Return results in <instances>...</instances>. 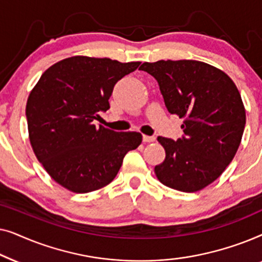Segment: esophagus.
<instances>
[{
  "label": "esophagus",
  "instance_id": "esophagus-1",
  "mask_svg": "<svg viewBox=\"0 0 262 262\" xmlns=\"http://www.w3.org/2000/svg\"><path fill=\"white\" fill-rule=\"evenodd\" d=\"M154 141H155V137H154V136H143V142L144 143H151Z\"/></svg>",
  "mask_w": 262,
  "mask_h": 262
}]
</instances>
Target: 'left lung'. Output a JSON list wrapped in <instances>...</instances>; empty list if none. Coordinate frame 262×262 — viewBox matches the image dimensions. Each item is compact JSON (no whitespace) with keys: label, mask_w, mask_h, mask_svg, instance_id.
Instances as JSON below:
<instances>
[{"label":"left lung","mask_w":262,"mask_h":262,"mask_svg":"<svg viewBox=\"0 0 262 262\" xmlns=\"http://www.w3.org/2000/svg\"><path fill=\"white\" fill-rule=\"evenodd\" d=\"M139 69L159 82L168 112L184 118L178 141L157 137L166 159L159 180L181 192H196L221 177L234 159L246 125L237 87L224 71L199 60H157Z\"/></svg>","instance_id":"obj_1"}]
</instances>
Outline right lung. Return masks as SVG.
Listing matches in <instances>:
<instances>
[{
	"label": "right lung",
	"mask_w": 262,
	"mask_h": 262,
	"mask_svg": "<svg viewBox=\"0 0 262 262\" xmlns=\"http://www.w3.org/2000/svg\"><path fill=\"white\" fill-rule=\"evenodd\" d=\"M141 62L74 56L50 67L26 105L28 136L39 162L75 193L105 187L123 159L142 143L139 132H116L93 120L110 108L114 85Z\"/></svg>",
	"instance_id": "add662e5"
}]
</instances>
